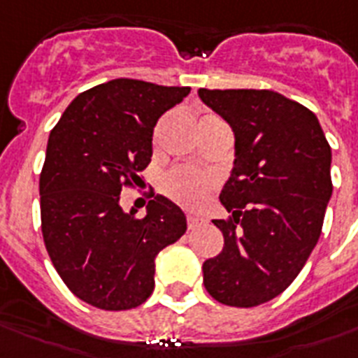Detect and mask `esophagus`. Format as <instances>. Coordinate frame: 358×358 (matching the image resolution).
Returning a JSON list of instances; mask_svg holds the SVG:
<instances>
[{
    "label": "esophagus",
    "instance_id": "34e87169",
    "mask_svg": "<svg viewBox=\"0 0 358 358\" xmlns=\"http://www.w3.org/2000/svg\"><path fill=\"white\" fill-rule=\"evenodd\" d=\"M202 223H204V217L195 215V213H187V227H189V229H196V227H201Z\"/></svg>",
    "mask_w": 358,
    "mask_h": 358
}]
</instances>
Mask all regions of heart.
I'll list each match as a JSON object with an SVG mask.
<instances>
[{
	"mask_svg": "<svg viewBox=\"0 0 358 358\" xmlns=\"http://www.w3.org/2000/svg\"><path fill=\"white\" fill-rule=\"evenodd\" d=\"M206 117H215V115H206ZM212 187V174L195 167H174L162 180L163 193L185 208H195L196 204H201V201Z\"/></svg>",
	"mask_w": 358,
	"mask_h": 358,
	"instance_id": "heart-1",
	"label": "heart"
}]
</instances>
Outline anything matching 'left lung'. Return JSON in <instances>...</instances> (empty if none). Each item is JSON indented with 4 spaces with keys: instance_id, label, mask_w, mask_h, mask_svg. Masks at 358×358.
Wrapping results in <instances>:
<instances>
[{
    "instance_id": "1",
    "label": "left lung",
    "mask_w": 358,
    "mask_h": 358,
    "mask_svg": "<svg viewBox=\"0 0 358 358\" xmlns=\"http://www.w3.org/2000/svg\"><path fill=\"white\" fill-rule=\"evenodd\" d=\"M232 126L236 162L213 219L223 250L202 264L213 299L250 308L294 282L322 234L333 195L331 146L310 109L266 89H201Z\"/></svg>"
}]
</instances>
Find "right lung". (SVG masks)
<instances>
[{"label": "right lung", "mask_w": 358, "mask_h": 358, "mask_svg": "<svg viewBox=\"0 0 358 358\" xmlns=\"http://www.w3.org/2000/svg\"><path fill=\"white\" fill-rule=\"evenodd\" d=\"M119 78L74 98L48 139L41 173L42 238L76 297L102 310H129L154 289V260L185 232V215L162 195L137 210L120 191L141 184L157 119L189 94Z\"/></svg>", "instance_id": "1"}]
</instances>
